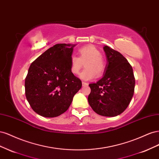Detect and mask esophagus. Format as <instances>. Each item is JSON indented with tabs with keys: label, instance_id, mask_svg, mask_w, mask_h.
I'll return each instance as SVG.
<instances>
[{
	"label": "esophagus",
	"instance_id": "esophagus-1",
	"mask_svg": "<svg viewBox=\"0 0 159 159\" xmlns=\"http://www.w3.org/2000/svg\"><path fill=\"white\" fill-rule=\"evenodd\" d=\"M82 85H83V86H86V85H88V83L84 82V81H82Z\"/></svg>",
	"mask_w": 159,
	"mask_h": 159
}]
</instances>
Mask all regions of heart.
Instances as JSON below:
<instances>
[{
  "label": "heart",
  "instance_id": "b5f03b06",
  "mask_svg": "<svg viewBox=\"0 0 159 159\" xmlns=\"http://www.w3.org/2000/svg\"><path fill=\"white\" fill-rule=\"evenodd\" d=\"M79 57L71 56L70 59L71 71L74 74H78L83 68L85 63V69L81 72L80 77L84 80H92L97 74L102 75L105 71V62L102 54L92 45L85 46L79 50Z\"/></svg>",
  "mask_w": 159,
  "mask_h": 159
}]
</instances>
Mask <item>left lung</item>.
<instances>
[{
    "label": "left lung",
    "instance_id": "8db88e82",
    "mask_svg": "<svg viewBox=\"0 0 159 159\" xmlns=\"http://www.w3.org/2000/svg\"><path fill=\"white\" fill-rule=\"evenodd\" d=\"M107 64L103 78L90 84L89 104L105 117H115L127 109L134 94L135 80L131 66L121 53L104 46Z\"/></svg>",
    "mask_w": 159,
    "mask_h": 159
}]
</instances>
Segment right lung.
<instances>
[{"label": "right lung", "instance_id": "1", "mask_svg": "<svg viewBox=\"0 0 159 159\" xmlns=\"http://www.w3.org/2000/svg\"><path fill=\"white\" fill-rule=\"evenodd\" d=\"M76 44H57L34 61L25 79V94L30 107L44 117L66 112L81 89V80L71 71L70 59Z\"/></svg>", "mask_w": 159, "mask_h": 159}]
</instances>
